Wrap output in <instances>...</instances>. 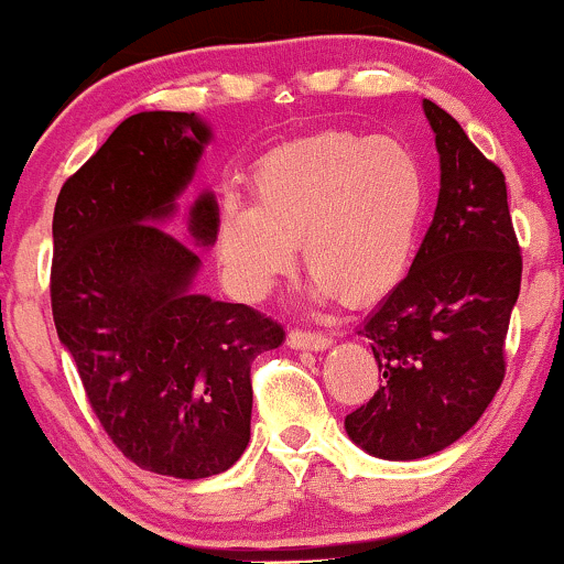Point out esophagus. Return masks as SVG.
Wrapping results in <instances>:
<instances>
[{
  "label": "esophagus",
  "mask_w": 564,
  "mask_h": 564,
  "mask_svg": "<svg viewBox=\"0 0 564 564\" xmlns=\"http://www.w3.org/2000/svg\"><path fill=\"white\" fill-rule=\"evenodd\" d=\"M289 345L296 349H326L332 345V336L321 332H307V328H294L289 334Z\"/></svg>",
  "instance_id": "34e87169"
}]
</instances>
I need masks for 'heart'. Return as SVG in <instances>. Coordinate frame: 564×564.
<instances>
[{"mask_svg":"<svg viewBox=\"0 0 564 564\" xmlns=\"http://www.w3.org/2000/svg\"><path fill=\"white\" fill-rule=\"evenodd\" d=\"M254 204H219L217 254L232 291L260 302L296 260L315 300L360 304L403 281L426 209V172L405 140L328 129L275 148L254 166Z\"/></svg>","mask_w":564,"mask_h":564,"instance_id":"b5f03b06","label":"heart"}]
</instances>
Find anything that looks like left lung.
I'll use <instances>...</instances> for the list:
<instances>
[{"label":"left lung","instance_id":"1","mask_svg":"<svg viewBox=\"0 0 564 564\" xmlns=\"http://www.w3.org/2000/svg\"><path fill=\"white\" fill-rule=\"evenodd\" d=\"M440 196L411 270L360 328L381 384L345 419L355 445L387 462L448 448L490 405L507 373L503 339L520 296L522 254L507 180L432 100Z\"/></svg>","mask_w":564,"mask_h":564}]
</instances>
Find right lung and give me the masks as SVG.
<instances>
[{
  "instance_id": "1",
  "label": "right lung",
  "mask_w": 564,
  "mask_h": 564,
  "mask_svg": "<svg viewBox=\"0 0 564 564\" xmlns=\"http://www.w3.org/2000/svg\"><path fill=\"white\" fill-rule=\"evenodd\" d=\"M212 129L196 113L142 111L70 174L53 217V318L95 416L129 462L200 480L241 458L251 364L286 339L249 304L193 291L200 260L161 230ZM215 193L191 206L193 241H217Z\"/></svg>"
}]
</instances>
